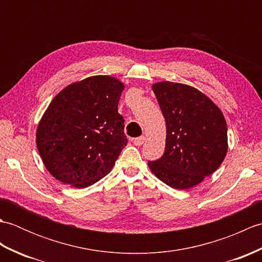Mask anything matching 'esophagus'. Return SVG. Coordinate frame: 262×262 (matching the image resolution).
<instances>
[{
  "label": "esophagus",
  "instance_id": "34e87169",
  "mask_svg": "<svg viewBox=\"0 0 262 262\" xmlns=\"http://www.w3.org/2000/svg\"><path fill=\"white\" fill-rule=\"evenodd\" d=\"M144 141H145V137L140 136V137L134 138V140H133V143H134V145H136V146H141L144 143Z\"/></svg>",
  "mask_w": 262,
  "mask_h": 262
}]
</instances>
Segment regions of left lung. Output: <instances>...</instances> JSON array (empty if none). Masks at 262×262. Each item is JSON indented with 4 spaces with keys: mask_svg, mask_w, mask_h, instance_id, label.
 <instances>
[{
    "mask_svg": "<svg viewBox=\"0 0 262 262\" xmlns=\"http://www.w3.org/2000/svg\"><path fill=\"white\" fill-rule=\"evenodd\" d=\"M166 124L164 154L147 161L161 181L189 189L215 172L227 152V127L220 108L197 89L173 82L152 86Z\"/></svg>",
    "mask_w": 262,
    "mask_h": 262,
    "instance_id": "1",
    "label": "left lung"
}]
</instances>
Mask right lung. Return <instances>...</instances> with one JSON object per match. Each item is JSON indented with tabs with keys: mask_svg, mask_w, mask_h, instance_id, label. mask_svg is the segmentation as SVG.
Here are the masks:
<instances>
[{
	"mask_svg": "<svg viewBox=\"0 0 262 262\" xmlns=\"http://www.w3.org/2000/svg\"><path fill=\"white\" fill-rule=\"evenodd\" d=\"M124 84L107 75L66 86L39 122L38 152L51 174L76 188L107 176L128 140L118 114Z\"/></svg>",
	"mask_w": 262,
	"mask_h": 262,
	"instance_id": "right-lung-1",
	"label": "right lung"
}]
</instances>
